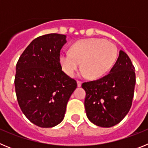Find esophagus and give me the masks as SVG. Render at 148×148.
<instances>
[{"instance_id": "34e87169", "label": "esophagus", "mask_w": 148, "mask_h": 148, "mask_svg": "<svg viewBox=\"0 0 148 148\" xmlns=\"http://www.w3.org/2000/svg\"><path fill=\"white\" fill-rule=\"evenodd\" d=\"M82 82H80V81H77V85H78V87H80L81 86H82Z\"/></svg>"}]
</instances>
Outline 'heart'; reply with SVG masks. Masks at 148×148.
<instances>
[{"mask_svg":"<svg viewBox=\"0 0 148 148\" xmlns=\"http://www.w3.org/2000/svg\"><path fill=\"white\" fill-rule=\"evenodd\" d=\"M118 57V49L113 43L101 38L82 39L71 47L70 51L60 56V64L66 75H74L82 62L81 75L91 78L104 76L113 67Z\"/></svg>","mask_w":148,"mask_h":148,"instance_id":"1","label":"heart"}]
</instances>
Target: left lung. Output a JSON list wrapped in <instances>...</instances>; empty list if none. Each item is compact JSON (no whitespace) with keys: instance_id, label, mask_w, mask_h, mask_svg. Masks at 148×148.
Listing matches in <instances>:
<instances>
[{"instance_id":"1","label":"left lung","mask_w":148,"mask_h":148,"mask_svg":"<svg viewBox=\"0 0 148 148\" xmlns=\"http://www.w3.org/2000/svg\"><path fill=\"white\" fill-rule=\"evenodd\" d=\"M134 70L130 58L120 50L118 59L108 75L82 84L86 92V114L94 125L110 127L127 114L134 95Z\"/></svg>"}]
</instances>
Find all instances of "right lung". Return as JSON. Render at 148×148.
Segmentation results:
<instances>
[{"mask_svg": "<svg viewBox=\"0 0 148 148\" xmlns=\"http://www.w3.org/2000/svg\"><path fill=\"white\" fill-rule=\"evenodd\" d=\"M66 36L51 33L34 39L16 64L15 87L22 112L34 125L53 127L62 121L76 81L62 71L60 52Z\"/></svg>", "mask_w": 148, "mask_h": 148, "instance_id": "add662e5", "label": "right lung"}]
</instances>
